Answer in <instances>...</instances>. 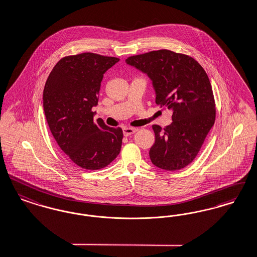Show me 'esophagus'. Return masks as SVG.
<instances>
[{
    "mask_svg": "<svg viewBox=\"0 0 257 257\" xmlns=\"http://www.w3.org/2000/svg\"><path fill=\"white\" fill-rule=\"evenodd\" d=\"M136 132H137V130L134 128V127H123L122 128V134H123L124 136L133 135V134H135Z\"/></svg>",
    "mask_w": 257,
    "mask_h": 257,
    "instance_id": "1",
    "label": "esophagus"
}]
</instances>
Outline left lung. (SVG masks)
I'll return each instance as SVG.
<instances>
[{"instance_id": "left-lung-1", "label": "left lung", "mask_w": 257, "mask_h": 257, "mask_svg": "<svg viewBox=\"0 0 257 257\" xmlns=\"http://www.w3.org/2000/svg\"><path fill=\"white\" fill-rule=\"evenodd\" d=\"M125 63L146 73L156 91V103L172 111L163 130L154 124L155 143L149 155L154 165L180 170L192 162L216 120V103L209 77L188 55L162 49L128 57Z\"/></svg>"}]
</instances>
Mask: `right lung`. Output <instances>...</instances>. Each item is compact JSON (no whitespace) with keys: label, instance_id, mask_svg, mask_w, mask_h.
I'll list each match as a JSON object with an SVG mask.
<instances>
[{"label":"right lung","instance_id":"add662e5","mask_svg":"<svg viewBox=\"0 0 257 257\" xmlns=\"http://www.w3.org/2000/svg\"><path fill=\"white\" fill-rule=\"evenodd\" d=\"M120 59L86 52L62 58L43 90V109L50 132L68 159L87 170L107 166L120 154L121 127L94 120L103 74Z\"/></svg>","mask_w":257,"mask_h":257}]
</instances>
